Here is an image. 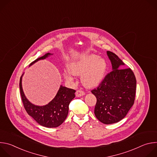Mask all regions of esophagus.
I'll return each instance as SVG.
<instances>
[{"label": "esophagus", "instance_id": "34e87169", "mask_svg": "<svg viewBox=\"0 0 157 157\" xmlns=\"http://www.w3.org/2000/svg\"><path fill=\"white\" fill-rule=\"evenodd\" d=\"M85 94L84 92L81 91V90H78L76 92V97H81V96H82Z\"/></svg>", "mask_w": 157, "mask_h": 157}]
</instances>
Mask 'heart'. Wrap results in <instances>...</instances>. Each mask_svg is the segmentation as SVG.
Listing matches in <instances>:
<instances>
[{"label":"heart","mask_w":157,"mask_h":157,"mask_svg":"<svg viewBox=\"0 0 157 157\" xmlns=\"http://www.w3.org/2000/svg\"><path fill=\"white\" fill-rule=\"evenodd\" d=\"M107 68L106 61L95 54L85 55L70 65L69 70L75 75H81L82 84L87 87H94L103 81ZM66 80L73 82L74 78L68 72L64 74Z\"/></svg>","instance_id":"1"}]
</instances>
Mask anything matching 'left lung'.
I'll list each match as a JSON object with an SVG mask.
<instances>
[{
	"label": "left lung",
	"mask_w": 157,
	"mask_h": 157,
	"mask_svg": "<svg viewBox=\"0 0 157 157\" xmlns=\"http://www.w3.org/2000/svg\"><path fill=\"white\" fill-rule=\"evenodd\" d=\"M107 55L113 71L91 92L97 99L96 118L104 124H111L123 119L133 105L136 79L130 68H122L125 64L117 55L109 51Z\"/></svg>",
	"instance_id": "8db88e82"
}]
</instances>
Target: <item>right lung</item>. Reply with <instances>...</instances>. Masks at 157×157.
I'll list each match as a JSON object with an SVG mask.
<instances>
[{"mask_svg": "<svg viewBox=\"0 0 157 157\" xmlns=\"http://www.w3.org/2000/svg\"><path fill=\"white\" fill-rule=\"evenodd\" d=\"M52 55L50 53L45 54L33 61L29 66ZM24 74L20 77L19 86L21 100L28 114L43 127L54 128L59 126L68 116L69 104L75 98L76 91L61 85L55 97L49 103L44 105H36L30 102L24 94L21 84Z\"/></svg>", "mask_w": 157, "mask_h": 157, "instance_id": "add662e5", "label": "right lung"}]
</instances>
